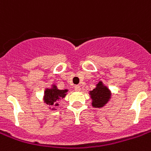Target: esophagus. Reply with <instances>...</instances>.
Listing matches in <instances>:
<instances>
[{
    "label": "esophagus",
    "mask_w": 151,
    "mask_h": 151,
    "mask_svg": "<svg viewBox=\"0 0 151 151\" xmlns=\"http://www.w3.org/2000/svg\"><path fill=\"white\" fill-rule=\"evenodd\" d=\"M74 89H75V91H77V92H79V91H81V87L79 85H75V86H74Z\"/></svg>",
    "instance_id": "esophagus-1"
}]
</instances>
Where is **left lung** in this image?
<instances>
[{"label": "left lung", "instance_id": "obj_1", "mask_svg": "<svg viewBox=\"0 0 151 151\" xmlns=\"http://www.w3.org/2000/svg\"><path fill=\"white\" fill-rule=\"evenodd\" d=\"M92 99V106L95 108L104 107L111 99V91L102 81L96 85V88L88 92Z\"/></svg>", "mask_w": 151, "mask_h": 151}]
</instances>
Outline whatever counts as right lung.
<instances>
[{"label": "right lung", "instance_id": "right-lung-1", "mask_svg": "<svg viewBox=\"0 0 151 151\" xmlns=\"http://www.w3.org/2000/svg\"><path fill=\"white\" fill-rule=\"evenodd\" d=\"M69 89H59L56 85L52 84L50 87L46 88L44 91L43 101L44 103L48 105V109L52 110H55L59 106V101L65 98L68 92Z\"/></svg>", "mask_w": 151, "mask_h": 151}]
</instances>
